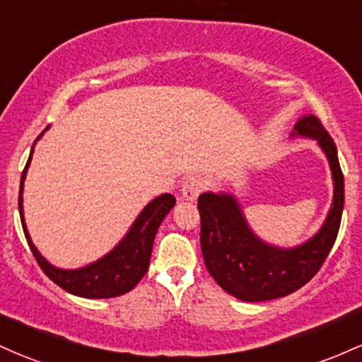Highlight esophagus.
Masks as SVG:
<instances>
[{
	"label": "esophagus",
	"mask_w": 362,
	"mask_h": 362,
	"mask_svg": "<svg viewBox=\"0 0 362 362\" xmlns=\"http://www.w3.org/2000/svg\"><path fill=\"white\" fill-rule=\"evenodd\" d=\"M206 189V178H202L201 175H192V177L185 178V182L182 184V194L187 199H196L197 196Z\"/></svg>",
	"instance_id": "obj_1"
}]
</instances>
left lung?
Masks as SVG:
<instances>
[{"label":"left lung","instance_id":"8db88e82","mask_svg":"<svg viewBox=\"0 0 362 362\" xmlns=\"http://www.w3.org/2000/svg\"><path fill=\"white\" fill-rule=\"evenodd\" d=\"M292 136L311 137L327 154L333 175V204L320 232L292 249L266 244L245 221L239 202L230 194H201V251L206 268L230 296L261 303L299 291L320 272L339 235L344 211V173L337 146L315 115H305Z\"/></svg>","mask_w":362,"mask_h":362}]
</instances>
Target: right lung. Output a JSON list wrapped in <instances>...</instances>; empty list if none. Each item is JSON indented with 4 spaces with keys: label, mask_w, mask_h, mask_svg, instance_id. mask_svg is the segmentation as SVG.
<instances>
[{
    "label": "right lung",
    "mask_w": 362,
    "mask_h": 362,
    "mask_svg": "<svg viewBox=\"0 0 362 362\" xmlns=\"http://www.w3.org/2000/svg\"><path fill=\"white\" fill-rule=\"evenodd\" d=\"M30 160H33V151H30V156L22 172V178H20L18 211L30 251H33L35 261L41 266L42 272L46 273V276L53 280L63 291L74 293V296L86 297V299H110V297H118L132 291L148 272L154 235H156L161 221L165 220L166 214L175 206V197L172 194H161L160 197L151 201L139 214L134 225L130 226V230L120 240V244L113 251L106 254L105 257L84 266V268L59 269L47 263L45 257L39 254L33 240H30L29 232H27L25 221H23L22 190Z\"/></svg>",
    "instance_id": "1"
}]
</instances>
